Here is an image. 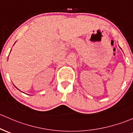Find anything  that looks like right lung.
Instances as JSON below:
<instances>
[{
    "mask_svg": "<svg viewBox=\"0 0 133 133\" xmlns=\"http://www.w3.org/2000/svg\"><path fill=\"white\" fill-rule=\"evenodd\" d=\"M17 90H19V89H18V88H17ZM19 91H20V90H19Z\"/></svg>",
    "mask_w": 133,
    "mask_h": 133,
    "instance_id": "add662e5",
    "label": "right lung"
}]
</instances>
